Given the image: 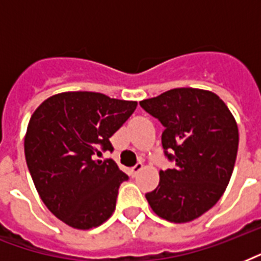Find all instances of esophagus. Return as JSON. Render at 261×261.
Masks as SVG:
<instances>
[{"mask_svg":"<svg viewBox=\"0 0 261 261\" xmlns=\"http://www.w3.org/2000/svg\"><path fill=\"white\" fill-rule=\"evenodd\" d=\"M142 168H143V164L142 163H137V165H134V167H133L130 169L131 176H133V177H135V176H137V174H138L139 172L142 171Z\"/></svg>","mask_w":261,"mask_h":261,"instance_id":"esophagus-1","label":"esophagus"}]
</instances>
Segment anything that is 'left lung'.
Returning a JSON list of instances; mask_svg holds the SVG:
<instances>
[{
	"label": "left lung",
	"instance_id": "obj_1",
	"mask_svg": "<svg viewBox=\"0 0 261 261\" xmlns=\"http://www.w3.org/2000/svg\"><path fill=\"white\" fill-rule=\"evenodd\" d=\"M163 123L161 141L176 168L160 171L146 194L151 210L169 222L199 218L222 196L239 150V127L222 98L210 90L176 88L139 101Z\"/></svg>",
	"mask_w": 261,
	"mask_h": 261
}]
</instances>
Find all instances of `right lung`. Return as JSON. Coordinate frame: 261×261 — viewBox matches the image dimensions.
<instances>
[{
	"label": "right lung",
	"instance_id": "obj_1",
	"mask_svg": "<svg viewBox=\"0 0 261 261\" xmlns=\"http://www.w3.org/2000/svg\"><path fill=\"white\" fill-rule=\"evenodd\" d=\"M137 106L96 92H62L31 116L27 165L43 203L67 226L89 230L114 214L119 186L128 177L115 161L96 154L112 150L110 138Z\"/></svg>",
	"mask_w": 261,
	"mask_h": 261
}]
</instances>
